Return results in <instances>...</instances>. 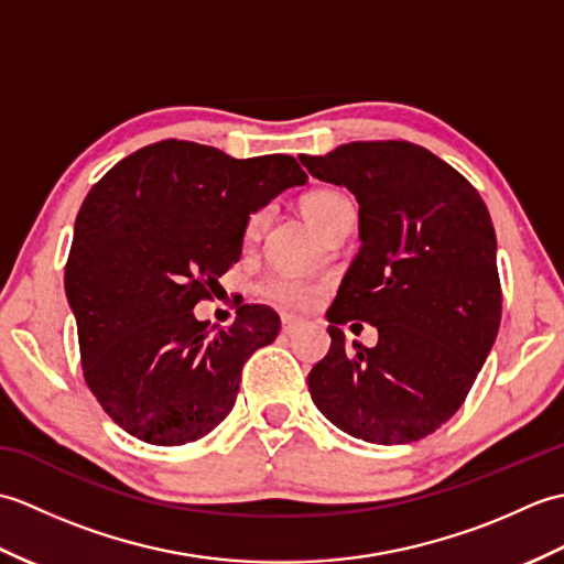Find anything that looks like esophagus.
Masks as SVG:
<instances>
[{
    "label": "esophagus",
    "mask_w": 564,
    "mask_h": 564,
    "mask_svg": "<svg viewBox=\"0 0 564 564\" xmlns=\"http://www.w3.org/2000/svg\"><path fill=\"white\" fill-rule=\"evenodd\" d=\"M281 322H283V332H285V334H291V332H295L297 327L303 325V319L295 317V315H283Z\"/></svg>",
    "instance_id": "obj_1"
}]
</instances>
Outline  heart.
Listing matches in <instances>:
<instances>
[{
	"mask_svg": "<svg viewBox=\"0 0 564 564\" xmlns=\"http://www.w3.org/2000/svg\"><path fill=\"white\" fill-rule=\"evenodd\" d=\"M344 208H349V198L334 188L307 191V194L301 198V213L319 235ZM261 225H263V213L261 210L249 213V218L245 220V237L254 239L261 232ZM259 295L273 305H281L289 310H305L317 301L319 285L307 279H297V275H275V279L263 281L259 285Z\"/></svg>",
	"mask_w": 564,
	"mask_h": 564,
	"instance_id": "b5f03b06",
	"label": "heart"
}]
</instances>
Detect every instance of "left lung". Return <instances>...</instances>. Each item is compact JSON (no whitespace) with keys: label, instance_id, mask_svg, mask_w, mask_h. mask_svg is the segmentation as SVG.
Returning a JSON list of instances; mask_svg holds the SVG:
<instances>
[{"label":"left lung","instance_id":"obj_1","mask_svg":"<svg viewBox=\"0 0 564 564\" xmlns=\"http://www.w3.org/2000/svg\"><path fill=\"white\" fill-rule=\"evenodd\" d=\"M307 172L358 200L361 249L327 313L332 346L310 370L317 410L354 438L412 443L460 410L497 339V237L477 188L406 140L349 142ZM361 318L379 344L345 349Z\"/></svg>","mask_w":564,"mask_h":564}]
</instances>
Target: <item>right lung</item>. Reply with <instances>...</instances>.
<instances>
[{
  "instance_id": "obj_1",
  "label": "right lung",
  "mask_w": 564,
  "mask_h": 564,
  "mask_svg": "<svg viewBox=\"0 0 564 564\" xmlns=\"http://www.w3.org/2000/svg\"><path fill=\"white\" fill-rule=\"evenodd\" d=\"M307 174L291 154L235 160L162 140L111 166L84 198L65 293L82 373L113 422L154 446L203 438L230 414L242 366L279 337L267 305L210 334L194 317L242 254L245 220Z\"/></svg>"
}]
</instances>
